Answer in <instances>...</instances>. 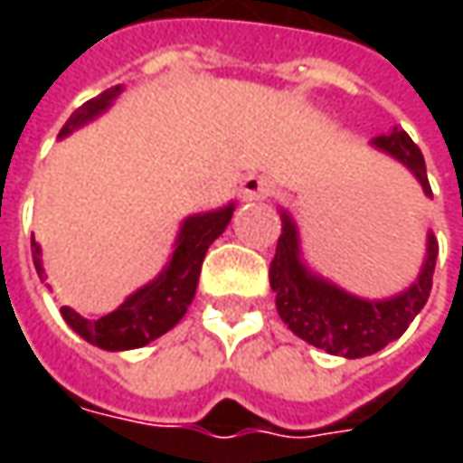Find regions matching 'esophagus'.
Segmentation results:
<instances>
[{"label": "esophagus", "instance_id": "34e87169", "mask_svg": "<svg viewBox=\"0 0 463 463\" xmlns=\"http://www.w3.org/2000/svg\"><path fill=\"white\" fill-rule=\"evenodd\" d=\"M273 190V183L262 175H247L240 183L241 201H265Z\"/></svg>", "mask_w": 463, "mask_h": 463}]
</instances>
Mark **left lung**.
Here are the masks:
<instances>
[{
	"label": "left lung",
	"instance_id": "left-lung-1",
	"mask_svg": "<svg viewBox=\"0 0 463 463\" xmlns=\"http://www.w3.org/2000/svg\"><path fill=\"white\" fill-rule=\"evenodd\" d=\"M371 146L404 165L420 183L422 193L433 198L422 152L402 128H392V134L371 138ZM278 211L283 232L278 237L276 258L270 262V288L276 294L278 314L288 329L309 345L343 358L373 355L402 337L425 307L433 288L438 258L436 234L428 232L422 268L404 291L386 298H364L311 270L301 252V237L294 216L286 208Z\"/></svg>",
	"mask_w": 463,
	"mask_h": 463
}]
</instances>
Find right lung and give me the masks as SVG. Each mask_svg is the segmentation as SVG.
Returning a JSON list of instances; mask_svg holds the SVG:
<instances>
[{"label":"right lung","mask_w":463,"mask_h":463,"mask_svg":"<svg viewBox=\"0 0 463 463\" xmlns=\"http://www.w3.org/2000/svg\"><path fill=\"white\" fill-rule=\"evenodd\" d=\"M120 92H123V87L118 84V87L99 92L98 98L87 99L63 123L59 138L71 136L102 113H108ZM234 208L237 203L232 201L222 208L193 213V216L183 219L177 240L172 244V255L159 276L144 283L141 288H136L134 294L126 296V301L116 311H110L99 319H87L71 307H61V317L66 319V325L87 343L102 347V350H113V353L144 347L156 337H162L185 317L187 307L193 304L205 252L213 244V240H219L223 229L229 226ZM30 247H33V265L43 280L45 270L43 260H41V244L35 241V237H33Z\"/></svg>","instance_id":"add662e5"}]
</instances>
